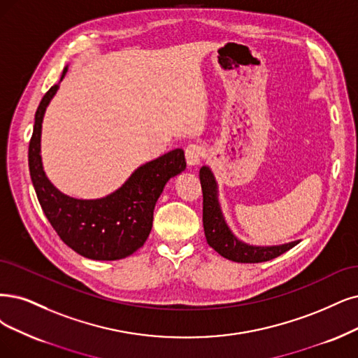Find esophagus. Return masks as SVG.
Instances as JSON below:
<instances>
[{"mask_svg":"<svg viewBox=\"0 0 358 358\" xmlns=\"http://www.w3.org/2000/svg\"><path fill=\"white\" fill-rule=\"evenodd\" d=\"M203 149L199 144H190L186 148V162L189 166H197L202 161Z\"/></svg>","mask_w":358,"mask_h":358,"instance_id":"esophagus-1","label":"esophagus"}]
</instances>
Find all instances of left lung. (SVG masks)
<instances>
[{
  "mask_svg": "<svg viewBox=\"0 0 358 358\" xmlns=\"http://www.w3.org/2000/svg\"><path fill=\"white\" fill-rule=\"evenodd\" d=\"M201 186L203 193V230L208 245L215 249L217 252L234 262L255 264L270 261L280 257L286 250L292 249L299 241L287 242L283 245H249L237 237L229 227L226 217L222 214L220 197H218V182L214 177V172L209 166H202L199 171Z\"/></svg>",
  "mask_w": 358,
  "mask_h": 358,
  "instance_id": "left-lung-1",
  "label": "left lung"
}]
</instances>
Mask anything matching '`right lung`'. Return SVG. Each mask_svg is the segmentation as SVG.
<instances>
[{
  "label": "right lung",
  "instance_id": "1",
  "mask_svg": "<svg viewBox=\"0 0 358 358\" xmlns=\"http://www.w3.org/2000/svg\"><path fill=\"white\" fill-rule=\"evenodd\" d=\"M66 72L68 66L60 83ZM60 83L39 103L29 143V172L39 205L60 239L79 255L96 261L127 258L148 241L159 196L172 177L186 169L184 152L174 149L140 165L121 187L97 199L64 194L47 177L41 156L44 115Z\"/></svg>",
  "mask_w": 358,
  "mask_h": 358
}]
</instances>
